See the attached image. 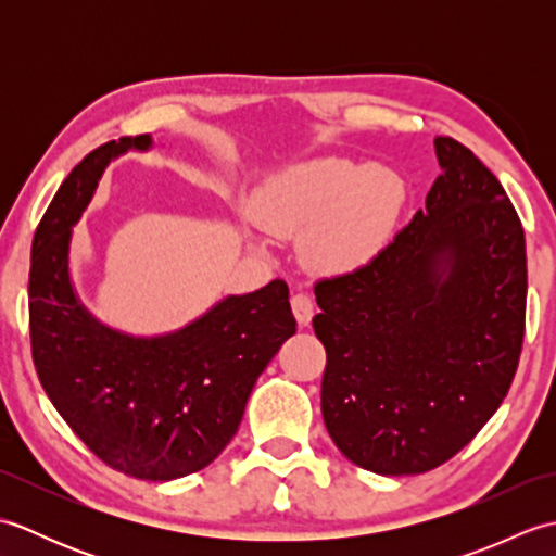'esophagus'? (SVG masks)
<instances>
[{"label": "esophagus", "instance_id": "34e87169", "mask_svg": "<svg viewBox=\"0 0 556 556\" xmlns=\"http://www.w3.org/2000/svg\"><path fill=\"white\" fill-rule=\"evenodd\" d=\"M291 311H293V315H296L299 327H308L313 315H315V305H313L311 296H305V293H296V296L291 299Z\"/></svg>", "mask_w": 556, "mask_h": 556}]
</instances>
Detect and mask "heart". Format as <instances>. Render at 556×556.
Segmentation results:
<instances>
[{"label": "heart", "instance_id": "1", "mask_svg": "<svg viewBox=\"0 0 556 556\" xmlns=\"http://www.w3.org/2000/svg\"><path fill=\"white\" fill-rule=\"evenodd\" d=\"M401 207L394 174L341 157L296 162L265 181L253 200L260 227L299 239L303 263L341 277L382 251Z\"/></svg>", "mask_w": 556, "mask_h": 556}]
</instances>
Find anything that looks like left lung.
<instances>
[{
	"mask_svg": "<svg viewBox=\"0 0 556 556\" xmlns=\"http://www.w3.org/2000/svg\"><path fill=\"white\" fill-rule=\"evenodd\" d=\"M425 210L351 275L315 287L325 428L377 476L442 466L500 408L526 329V236L485 164L434 138Z\"/></svg>",
	"mask_w": 556,
	"mask_h": 556,
	"instance_id": "left-lung-1",
	"label": "left lung"
}]
</instances>
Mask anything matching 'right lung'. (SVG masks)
I'll list each match as a JSON object with an SVG mask.
<instances>
[{"instance_id": "add662e5", "label": "right lung", "mask_w": 556, "mask_h": 556, "mask_svg": "<svg viewBox=\"0 0 556 556\" xmlns=\"http://www.w3.org/2000/svg\"><path fill=\"white\" fill-rule=\"evenodd\" d=\"M152 148L150 134L112 140L66 176L35 231L28 299L35 370L59 416L114 470L164 482L224 452L296 320L281 279L162 334L124 332L83 305L71 277L74 227L110 162Z\"/></svg>"}]
</instances>
